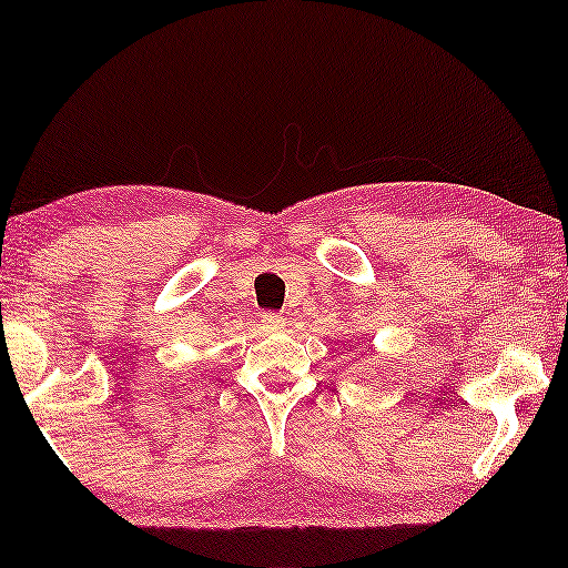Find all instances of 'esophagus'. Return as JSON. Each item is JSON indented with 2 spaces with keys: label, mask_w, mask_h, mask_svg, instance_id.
<instances>
[{
  "label": "esophagus",
  "mask_w": 568,
  "mask_h": 568,
  "mask_svg": "<svg viewBox=\"0 0 568 568\" xmlns=\"http://www.w3.org/2000/svg\"><path fill=\"white\" fill-rule=\"evenodd\" d=\"M262 322L268 332H282L286 327V320L282 317V314H264Z\"/></svg>",
  "instance_id": "34e87169"
}]
</instances>
